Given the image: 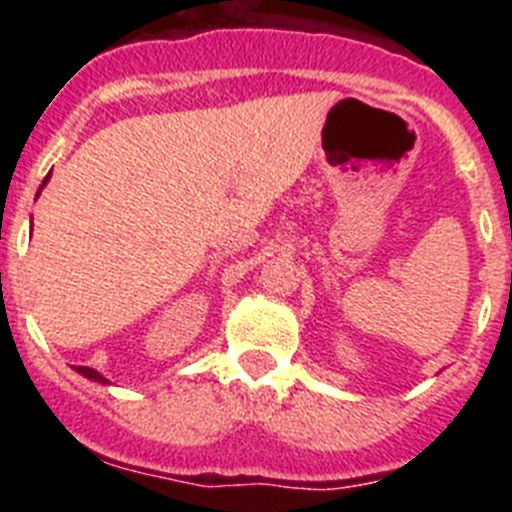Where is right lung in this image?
Returning a JSON list of instances; mask_svg holds the SVG:
<instances>
[{"mask_svg": "<svg viewBox=\"0 0 512 512\" xmlns=\"http://www.w3.org/2000/svg\"><path fill=\"white\" fill-rule=\"evenodd\" d=\"M48 179H51V174L45 176V179H43V184H40V189H43L45 184H48ZM76 372H79V374H84V377H87V379H94V382H99V384H110V382H107V379L102 377V374H99V372H94V369H89V366H76Z\"/></svg>", "mask_w": 512, "mask_h": 512, "instance_id": "right-lung-1", "label": "right lung"}]
</instances>
